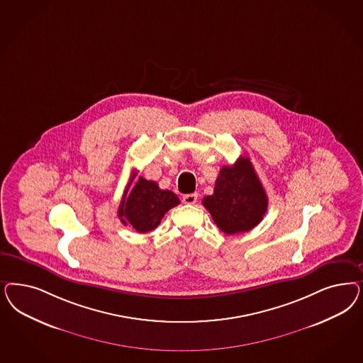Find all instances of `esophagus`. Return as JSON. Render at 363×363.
Masks as SVG:
<instances>
[{
    "mask_svg": "<svg viewBox=\"0 0 363 363\" xmlns=\"http://www.w3.org/2000/svg\"><path fill=\"white\" fill-rule=\"evenodd\" d=\"M198 201V194H188L183 196V203L186 204H195Z\"/></svg>",
    "mask_w": 363,
    "mask_h": 363,
    "instance_id": "34e87169",
    "label": "esophagus"
}]
</instances>
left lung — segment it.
Returning a JSON list of instances; mask_svg holds the SVG:
<instances>
[{"mask_svg": "<svg viewBox=\"0 0 363 363\" xmlns=\"http://www.w3.org/2000/svg\"><path fill=\"white\" fill-rule=\"evenodd\" d=\"M203 206L224 234L247 233L262 222L269 199L250 157L223 167L213 194L203 199Z\"/></svg>", "mask_w": 363, "mask_h": 363, "instance_id": "obj_1", "label": "left lung"}]
</instances>
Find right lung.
Returning a JSON list of instances; mask_svg holds the SVG:
<instances>
[{
    "instance_id": "obj_1",
    "label": "right lung",
    "mask_w": 363,
    "mask_h": 363,
    "mask_svg": "<svg viewBox=\"0 0 363 363\" xmlns=\"http://www.w3.org/2000/svg\"><path fill=\"white\" fill-rule=\"evenodd\" d=\"M136 172L132 176L135 179ZM127 188L118 207V218L123 224L132 225L138 233L155 230L163 219L167 211L176 207L180 200L168 189H160L156 182L139 177L129 191Z\"/></svg>"
}]
</instances>
